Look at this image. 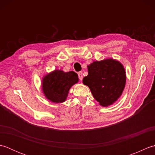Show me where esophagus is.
Segmentation results:
<instances>
[{
    "label": "esophagus",
    "mask_w": 155,
    "mask_h": 155,
    "mask_svg": "<svg viewBox=\"0 0 155 155\" xmlns=\"http://www.w3.org/2000/svg\"><path fill=\"white\" fill-rule=\"evenodd\" d=\"M78 78H79L80 81H82V80H83V72H78Z\"/></svg>",
    "instance_id": "34e87169"
}]
</instances>
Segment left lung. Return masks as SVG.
<instances>
[{
	"mask_svg": "<svg viewBox=\"0 0 155 155\" xmlns=\"http://www.w3.org/2000/svg\"><path fill=\"white\" fill-rule=\"evenodd\" d=\"M88 67L83 83L89 87L93 97L103 107L114 103L121 96L126 84V72L119 61L107 58L94 61Z\"/></svg>",
	"mask_w": 155,
	"mask_h": 155,
	"instance_id": "1",
	"label": "left lung"
}]
</instances>
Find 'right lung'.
<instances>
[{
    "label": "right lung",
    "instance_id": "1",
    "mask_svg": "<svg viewBox=\"0 0 155 155\" xmlns=\"http://www.w3.org/2000/svg\"><path fill=\"white\" fill-rule=\"evenodd\" d=\"M78 82V74L74 71L54 70L42 78V90L52 103H62L67 99L70 88Z\"/></svg>",
    "mask_w": 155,
    "mask_h": 155
}]
</instances>
